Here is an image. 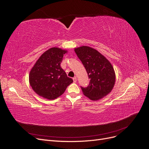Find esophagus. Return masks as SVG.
<instances>
[{
  "mask_svg": "<svg viewBox=\"0 0 149 149\" xmlns=\"http://www.w3.org/2000/svg\"><path fill=\"white\" fill-rule=\"evenodd\" d=\"M73 81H74V83H76V81H77V78H76V76H75V77H74V78H73Z\"/></svg>",
  "mask_w": 149,
  "mask_h": 149,
  "instance_id": "34e87169",
  "label": "esophagus"
}]
</instances>
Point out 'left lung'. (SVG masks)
I'll use <instances>...</instances> for the list:
<instances>
[{
	"label": "left lung",
	"mask_w": 149,
	"mask_h": 149,
	"mask_svg": "<svg viewBox=\"0 0 149 149\" xmlns=\"http://www.w3.org/2000/svg\"><path fill=\"white\" fill-rule=\"evenodd\" d=\"M74 52L87 71L90 83L81 88L83 93L92 101L106 97L113 89L116 74L110 61L96 49L88 46L74 48Z\"/></svg>",
	"instance_id": "8db88e82"
}]
</instances>
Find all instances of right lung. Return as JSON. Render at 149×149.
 <instances>
[{"label":"right lung","mask_w":149,"mask_h":149,"mask_svg":"<svg viewBox=\"0 0 149 149\" xmlns=\"http://www.w3.org/2000/svg\"><path fill=\"white\" fill-rule=\"evenodd\" d=\"M68 51L53 47L45 52L36 61L29 74V83L38 96L53 100L64 93L73 82L60 66Z\"/></svg>","instance_id":"obj_1"}]
</instances>
